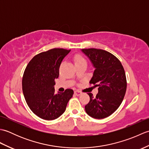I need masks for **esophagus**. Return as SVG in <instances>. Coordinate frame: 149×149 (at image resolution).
Instances as JSON below:
<instances>
[{
    "label": "esophagus",
    "mask_w": 149,
    "mask_h": 149,
    "mask_svg": "<svg viewBox=\"0 0 149 149\" xmlns=\"http://www.w3.org/2000/svg\"><path fill=\"white\" fill-rule=\"evenodd\" d=\"M74 94L75 95H77V96H79L81 94V93L79 91H77V90H76V91H74Z\"/></svg>",
    "instance_id": "1"
}]
</instances>
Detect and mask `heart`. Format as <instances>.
<instances>
[{"instance_id":"obj_1","label":"heart","mask_w":149,"mask_h":149,"mask_svg":"<svg viewBox=\"0 0 149 149\" xmlns=\"http://www.w3.org/2000/svg\"><path fill=\"white\" fill-rule=\"evenodd\" d=\"M74 64L75 65H77L79 63H80L81 62H84V61H85V59L80 55H75L74 58Z\"/></svg>"}]
</instances>
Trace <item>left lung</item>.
Segmentation results:
<instances>
[{
    "instance_id": "left-lung-1",
    "label": "left lung",
    "mask_w": 149,
    "mask_h": 149,
    "mask_svg": "<svg viewBox=\"0 0 149 149\" xmlns=\"http://www.w3.org/2000/svg\"><path fill=\"white\" fill-rule=\"evenodd\" d=\"M81 50L90 59L95 69L90 83L99 88L96 97L91 93H88L90 100L85 106V111L92 118H106L118 108L124 98L127 89L124 69L118 58L106 50Z\"/></svg>"
}]
</instances>
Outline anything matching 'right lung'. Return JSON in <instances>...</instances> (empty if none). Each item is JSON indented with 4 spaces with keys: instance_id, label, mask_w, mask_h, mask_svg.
<instances>
[{
    "instance_id": "obj_1",
    "label": "right lung",
    "mask_w": 149,
    "mask_h": 149,
    "mask_svg": "<svg viewBox=\"0 0 149 149\" xmlns=\"http://www.w3.org/2000/svg\"><path fill=\"white\" fill-rule=\"evenodd\" d=\"M70 50L52 49L40 53L28 63L22 79V90L28 106L40 118L52 120L65 111L74 94L72 89L55 94V79L62 61Z\"/></svg>"
}]
</instances>
